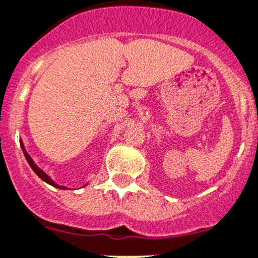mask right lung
Returning a JSON list of instances; mask_svg holds the SVG:
<instances>
[{
	"label": "right lung",
	"mask_w": 258,
	"mask_h": 258,
	"mask_svg": "<svg viewBox=\"0 0 258 258\" xmlns=\"http://www.w3.org/2000/svg\"><path fill=\"white\" fill-rule=\"evenodd\" d=\"M20 145H21V149H23V151H24V155H25L26 160H28L29 165H30V167H31V169H33V170H34L35 173H37V175H38V177H39V178H42V179L44 180V182H47V183L52 184L53 187H58V188H64L63 186H58V184H56V183H54V182H53V180L50 179V178L48 177V175L45 174V173L43 172V170L40 169V168H38L37 165L34 164V162H33V159H31L30 156H29V154L26 153V151H25V148H24V145H23V143H21V141H20Z\"/></svg>",
	"instance_id": "right-lung-1"
}]
</instances>
